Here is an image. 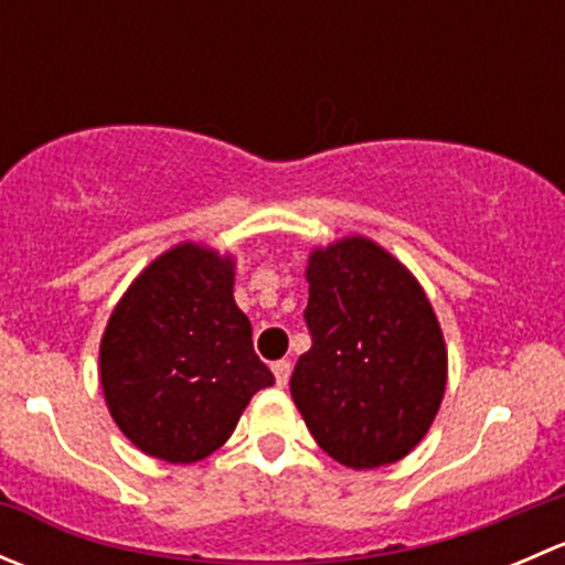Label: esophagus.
Masks as SVG:
<instances>
[{"label": "esophagus", "instance_id": "obj_1", "mask_svg": "<svg viewBox=\"0 0 565 565\" xmlns=\"http://www.w3.org/2000/svg\"><path fill=\"white\" fill-rule=\"evenodd\" d=\"M273 374H276V385L284 388L289 383V374H292V363L289 361H276L273 363Z\"/></svg>", "mask_w": 565, "mask_h": 565}]
</instances>
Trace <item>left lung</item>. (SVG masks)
I'll list each match as a JSON object with an SVG mask.
<instances>
[{"instance_id": "left-lung-1", "label": "left lung", "mask_w": 565, "mask_h": 565, "mask_svg": "<svg viewBox=\"0 0 565 565\" xmlns=\"http://www.w3.org/2000/svg\"><path fill=\"white\" fill-rule=\"evenodd\" d=\"M311 350L289 391L328 457L352 470L404 459L429 431L448 380L440 322L418 278L363 235L306 265Z\"/></svg>"}]
</instances>
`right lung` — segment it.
<instances>
[{
  "label": "right lung",
  "instance_id": "1",
  "mask_svg": "<svg viewBox=\"0 0 565 565\" xmlns=\"http://www.w3.org/2000/svg\"><path fill=\"white\" fill-rule=\"evenodd\" d=\"M232 292L235 256L185 241L152 259L114 306L100 388L114 424L147 457H210L250 396L276 383Z\"/></svg>",
  "mask_w": 565,
  "mask_h": 565
}]
</instances>
